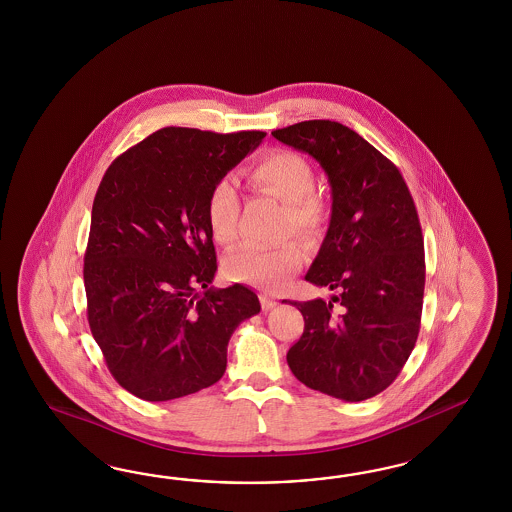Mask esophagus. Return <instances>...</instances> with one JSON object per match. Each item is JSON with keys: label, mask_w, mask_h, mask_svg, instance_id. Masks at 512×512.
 I'll return each instance as SVG.
<instances>
[{"label": "esophagus", "mask_w": 512, "mask_h": 512, "mask_svg": "<svg viewBox=\"0 0 512 512\" xmlns=\"http://www.w3.org/2000/svg\"><path fill=\"white\" fill-rule=\"evenodd\" d=\"M259 298H261V308H263L264 311L272 310V308L278 304L276 298H272V296L261 295Z\"/></svg>", "instance_id": "esophagus-1"}]
</instances>
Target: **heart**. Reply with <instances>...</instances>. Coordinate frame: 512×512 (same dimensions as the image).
Returning <instances> with one entry per match:
<instances>
[{"label": "heart", "mask_w": 512, "mask_h": 512, "mask_svg": "<svg viewBox=\"0 0 512 512\" xmlns=\"http://www.w3.org/2000/svg\"><path fill=\"white\" fill-rule=\"evenodd\" d=\"M249 182L285 202L287 231L315 238L323 231L328 204L313 189L315 174L310 161L287 148H274L261 155L248 169ZM240 199L229 178L217 180L206 201V223L217 244L236 238ZM304 251L296 244L263 248L242 244L223 259V270L234 281L253 283L263 289H281L302 266Z\"/></svg>", "instance_id": "b5f03b06"}]
</instances>
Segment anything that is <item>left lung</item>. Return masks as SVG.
Wrapping results in <instances>:
<instances>
[{
	"label": "left lung",
	"mask_w": 512,
	"mask_h": 512,
	"mask_svg": "<svg viewBox=\"0 0 512 512\" xmlns=\"http://www.w3.org/2000/svg\"><path fill=\"white\" fill-rule=\"evenodd\" d=\"M315 157L332 187V216L306 279L336 295L295 302L304 332L289 349L296 379L345 402L383 392L420 330L424 240L398 167L353 129L308 120L272 131Z\"/></svg>",
	"instance_id": "obj_1"
}]
</instances>
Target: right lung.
<instances>
[{"instance_id": "obj_1", "label": "right lung", "mask_w": 512, "mask_h": 512, "mask_svg": "<svg viewBox=\"0 0 512 512\" xmlns=\"http://www.w3.org/2000/svg\"><path fill=\"white\" fill-rule=\"evenodd\" d=\"M264 137L163 127L118 155L99 184L84 253L88 323L112 377L140 400L214 385L234 328L261 311L240 283L210 287L206 201Z\"/></svg>"}]
</instances>
